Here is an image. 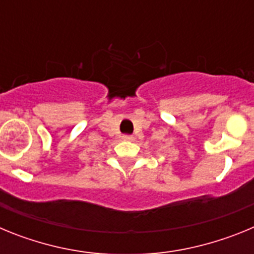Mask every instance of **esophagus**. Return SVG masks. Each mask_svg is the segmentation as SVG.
<instances>
[{
  "instance_id": "34e87169",
  "label": "esophagus",
  "mask_w": 254,
  "mask_h": 254,
  "mask_svg": "<svg viewBox=\"0 0 254 254\" xmlns=\"http://www.w3.org/2000/svg\"><path fill=\"white\" fill-rule=\"evenodd\" d=\"M122 140H125V141H132V140H133V136H131V134H123V136H122Z\"/></svg>"
}]
</instances>
